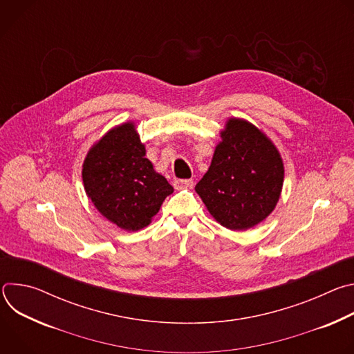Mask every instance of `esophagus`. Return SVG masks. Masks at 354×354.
I'll use <instances>...</instances> for the list:
<instances>
[{
    "label": "esophagus",
    "instance_id": "34e87169",
    "mask_svg": "<svg viewBox=\"0 0 354 354\" xmlns=\"http://www.w3.org/2000/svg\"><path fill=\"white\" fill-rule=\"evenodd\" d=\"M192 180L190 179H175L174 180V187L176 190H182V189H187L192 186Z\"/></svg>",
    "mask_w": 354,
    "mask_h": 354
}]
</instances>
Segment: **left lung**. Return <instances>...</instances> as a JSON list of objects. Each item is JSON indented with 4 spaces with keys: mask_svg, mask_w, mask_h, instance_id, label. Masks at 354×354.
Returning <instances> with one entry per match:
<instances>
[{
    "mask_svg": "<svg viewBox=\"0 0 354 354\" xmlns=\"http://www.w3.org/2000/svg\"><path fill=\"white\" fill-rule=\"evenodd\" d=\"M220 137L194 190L217 223L245 231L274 210L284 182L283 160L272 140L248 120L228 119Z\"/></svg>",
    "mask_w": 354,
    "mask_h": 354,
    "instance_id": "8db88e82",
    "label": "left lung"
}]
</instances>
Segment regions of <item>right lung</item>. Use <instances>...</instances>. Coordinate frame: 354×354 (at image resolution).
<instances>
[{
  "label": "right lung",
  "instance_id": "right-lung-1",
  "mask_svg": "<svg viewBox=\"0 0 354 354\" xmlns=\"http://www.w3.org/2000/svg\"><path fill=\"white\" fill-rule=\"evenodd\" d=\"M82 182L96 210L129 232L147 227L174 192L145 158L134 122L111 129L89 148Z\"/></svg>",
  "mask_w": 354,
  "mask_h": 354
}]
</instances>
